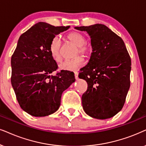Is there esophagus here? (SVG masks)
Instances as JSON below:
<instances>
[{"instance_id": "34e87169", "label": "esophagus", "mask_w": 146, "mask_h": 146, "mask_svg": "<svg viewBox=\"0 0 146 146\" xmlns=\"http://www.w3.org/2000/svg\"><path fill=\"white\" fill-rule=\"evenodd\" d=\"M74 76H75V78L77 79L78 78V72H74Z\"/></svg>"}]
</instances>
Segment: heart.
Listing matches in <instances>:
<instances>
[{
  "instance_id": "b5f03b06",
  "label": "heart",
  "mask_w": 146,
  "mask_h": 146,
  "mask_svg": "<svg viewBox=\"0 0 146 146\" xmlns=\"http://www.w3.org/2000/svg\"><path fill=\"white\" fill-rule=\"evenodd\" d=\"M68 38L72 42L78 46L77 53H80L83 56H88L92 52V48L89 45L86 43V39L84 36L78 32H72L68 35ZM60 47L61 40L58 36H56L51 41L50 44V51L52 58L56 62H60L62 59L60 54ZM84 64V59L82 56H78L72 60H65L60 64L59 68L61 70L75 71L79 69Z\"/></svg>"
}]
</instances>
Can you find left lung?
Instances as JSON below:
<instances>
[{
  "label": "left lung",
  "mask_w": 146,
  "mask_h": 146,
  "mask_svg": "<svg viewBox=\"0 0 146 146\" xmlns=\"http://www.w3.org/2000/svg\"><path fill=\"white\" fill-rule=\"evenodd\" d=\"M75 29L88 33L92 48L89 62L78 75L88 86L82 96L83 109L93 118H111L125 102L130 87L131 58L123 39L105 25Z\"/></svg>",
  "instance_id": "left-lung-1"
}]
</instances>
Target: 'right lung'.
Returning <instances> with one entry per match:
<instances>
[{
	"label": "right lung",
	"mask_w": 146,
	"mask_h": 146,
	"mask_svg": "<svg viewBox=\"0 0 146 146\" xmlns=\"http://www.w3.org/2000/svg\"><path fill=\"white\" fill-rule=\"evenodd\" d=\"M70 28L39 22L20 36L11 57V84L23 110L34 117L48 116L59 109L61 96L74 82L72 72L58 69L50 51L52 39Z\"/></svg>",
	"instance_id": "right-lung-1"
}]
</instances>
